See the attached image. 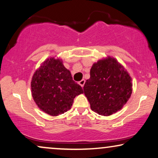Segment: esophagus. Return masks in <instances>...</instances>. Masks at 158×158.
Wrapping results in <instances>:
<instances>
[{
    "mask_svg": "<svg viewBox=\"0 0 158 158\" xmlns=\"http://www.w3.org/2000/svg\"><path fill=\"white\" fill-rule=\"evenodd\" d=\"M85 79H81V81H79V84L81 86V87H84V85H85Z\"/></svg>",
    "mask_w": 158,
    "mask_h": 158,
    "instance_id": "esophagus-1",
    "label": "esophagus"
}]
</instances>
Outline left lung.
Listing matches in <instances>:
<instances>
[{
	"label": "left lung",
	"instance_id": "left-lung-1",
	"mask_svg": "<svg viewBox=\"0 0 158 158\" xmlns=\"http://www.w3.org/2000/svg\"><path fill=\"white\" fill-rule=\"evenodd\" d=\"M84 92L92 110L108 116L121 110L129 100L131 78L115 58L108 56L92 65Z\"/></svg>",
	"mask_w": 158,
	"mask_h": 158
}]
</instances>
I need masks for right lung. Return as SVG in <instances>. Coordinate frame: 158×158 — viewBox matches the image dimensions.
<instances>
[{
  "label": "right lung",
  "instance_id": "obj_1",
  "mask_svg": "<svg viewBox=\"0 0 158 158\" xmlns=\"http://www.w3.org/2000/svg\"><path fill=\"white\" fill-rule=\"evenodd\" d=\"M31 89L38 108L52 116L71 109L75 97L83 93L62 60L54 57L46 59L37 69L31 79Z\"/></svg>",
  "mask_w": 158,
  "mask_h": 158
}]
</instances>
